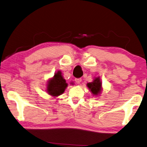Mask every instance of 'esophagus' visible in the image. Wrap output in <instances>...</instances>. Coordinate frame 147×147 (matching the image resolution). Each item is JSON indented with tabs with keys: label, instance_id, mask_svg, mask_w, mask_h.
Wrapping results in <instances>:
<instances>
[{
	"label": "esophagus",
	"instance_id": "34e87169",
	"mask_svg": "<svg viewBox=\"0 0 147 147\" xmlns=\"http://www.w3.org/2000/svg\"><path fill=\"white\" fill-rule=\"evenodd\" d=\"M81 80L82 79H81V78H76V79H75V81H76V83H78V84H79L81 82Z\"/></svg>",
	"mask_w": 147,
	"mask_h": 147
}]
</instances>
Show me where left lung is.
Instances as JSON below:
<instances>
[{
	"label": "left lung",
	"mask_w": 147,
	"mask_h": 147,
	"mask_svg": "<svg viewBox=\"0 0 147 147\" xmlns=\"http://www.w3.org/2000/svg\"><path fill=\"white\" fill-rule=\"evenodd\" d=\"M101 85L102 83L100 81L99 78H95L93 82L87 84V86L88 87L90 90L91 91L92 94H93L94 96H97V95L101 93L102 89Z\"/></svg>",
	"instance_id": "8db88e82"
}]
</instances>
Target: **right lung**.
<instances>
[{
    "label": "right lung",
    "mask_w": 147,
    "mask_h": 147,
    "mask_svg": "<svg viewBox=\"0 0 147 147\" xmlns=\"http://www.w3.org/2000/svg\"><path fill=\"white\" fill-rule=\"evenodd\" d=\"M47 92L51 96L57 97L64 93V90L68 86V84L66 83L64 79L61 75V72L58 71L53 77L50 79L47 84Z\"/></svg>",
    "instance_id": "1"
}]
</instances>
